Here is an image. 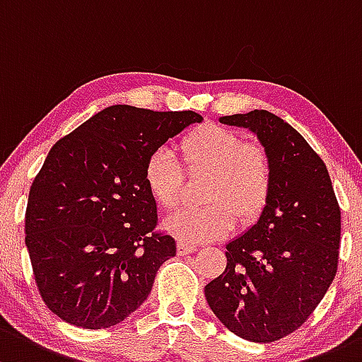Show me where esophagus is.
<instances>
[{
    "mask_svg": "<svg viewBox=\"0 0 362 362\" xmlns=\"http://www.w3.org/2000/svg\"><path fill=\"white\" fill-rule=\"evenodd\" d=\"M194 251H196V246L194 245H189V243H184V241H178L177 253L180 255V257H184V255H189V253H194Z\"/></svg>",
    "mask_w": 362,
    "mask_h": 362,
    "instance_id": "esophagus-1",
    "label": "esophagus"
}]
</instances>
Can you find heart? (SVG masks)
Returning a JSON list of instances; mask_svg holds the SVG:
<instances>
[{"instance_id": "1", "label": "heart", "mask_w": 362, "mask_h": 362, "mask_svg": "<svg viewBox=\"0 0 362 362\" xmlns=\"http://www.w3.org/2000/svg\"><path fill=\"white\" fill-rule=\"evenodd\" d=\"M189 170L210 171L204 184L203 208H184L165 220V229L184 243L220 239L234 229L235 218L250 223L262 215L271 199L274 166L258 144H245L238 133L203 124L180 142ZM144 182L156 203L173 210L182 199L184 171L168 147L152 151L144 165Z\"/></svg>"}]
</instances>
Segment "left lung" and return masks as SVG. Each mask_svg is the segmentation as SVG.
Wrapping results in <instances>:
<instances>
[{
	"label": "left lung",
	"instance_id": "obj_1",
	"mask_svg": "<svg viewBox=\"0 0 362 362\" xmlns=\"http://www.w3.org/2000/svg\"><path fill=\"white\" fill-rule=\"evenodd\" d=\"M220 123L257 135L272 159L274 187L257 222L226 245V271L204 296L229 332L269 344L298 329L333 283L340 206L322 159L279 116L255 109Z\"/></svg>",
	"mask_w": 362,
	"mask_h": 362
}]
</instances>
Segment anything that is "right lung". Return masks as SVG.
Listing matches in <instances>:
<instances>
[{"label": "right lung", "instance_id": "1", "mask_svg": "<svg viewBox=\"0 0 362 362\" xmlns=\"http://www.w3.org/2000/svg\"><path fill=\"white\" fill-rule=\"evenodd\" d=\"M201 121L192 111L111 105L52 147L30 185L25 246L53 314L102 329L146 302L177 245L154 232L158 208L144 165L152 151Z\"/></svg>", "mask_w": 362, "mask_h": 362}]
</instances>
